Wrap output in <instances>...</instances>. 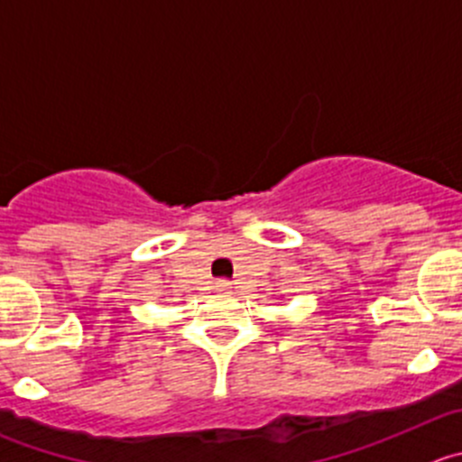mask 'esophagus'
<instances>
[{"label": "esophagus", "mask_w": 462, "mask_h": 462, "mask_svg": "<svg viewBox=\"0 0 462 462\" xmlns=\"http://www.w3.org/2000/svg\"><path fill=\"white\" fill-rule=\"evenodd\" d=\"M214 289L221 291V293H226V291L232 289V282H230V280H217V284H214Z\"/></svg>", "instance_id": "obj_1"}]
</instances>
